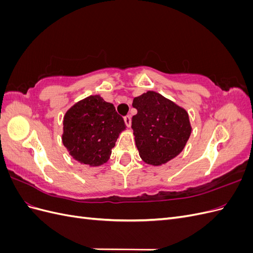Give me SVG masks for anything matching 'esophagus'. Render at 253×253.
Segmentation results:
<instances>
[{"label": "esophagus", "mask_w": 253, "mask_h": 253, "mask_svg": "<svg viewBox=\"0 0 253 253\" xmlns=\"http://www.w3.org/2000/svg\"><path fill=\"white\" fill-rule=\"evenodd\" d=\"M124 120H125V124H126V126L127 127L131 126V122H132V121H131V117H129L128 115L124 118Z\"/></svg>", "instance_id": "34e87169"}]
</instances>
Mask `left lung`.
Returning a JSON list of instances; mask_svg holds the SVG:
<instances>
[{"label": "left lung", "mask_w": 253, "mask_h": 253, "mask_svg": "<svg viewBox=\"0 0 253 253\" xmlns=\"http://www.w3.org/2000/svg\"><path fill=\"white\" fill-rule=\"evenodd\" d=\"M132 105L137 110L133 134L143 162L160 166L177 156L192 129L186 110L152 90L135 97Z\"/></svg>", "instance_id": "obj_1"}]
</instances>
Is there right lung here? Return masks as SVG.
Wrapping results in <instances>:
<instances>
[{"mask_svg": "<svg viewBox=\"0 0 253 253\" xmlns=\"http://www.w3.org/2000/svg\"><path fill=\"white\" fill-rule=\"evenodd\" d=\"M125 128L124 118L112 103L98 95L89 96L65 113L62 142L77 162L98 167L108 162Z\"/></svg>", "mask_w": 253, "mask_h": 253, "instance_id": "right-lung-1", "label": "right lung"}]
</instances>
